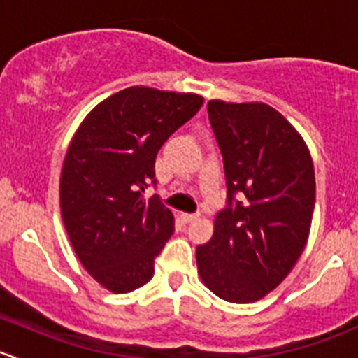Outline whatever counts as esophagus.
Wrapping results in <instances>:
<instances>
[{"mask_svg":"<svg viewBox=\"0 0 358 358\" xmlns=\"http://www.w3.org/2000/svg\"><path fill=\"white\" fill-rule=\"evenodd\" d=\"M182 220H183V223H192V222H196V220H199V215H189V213H183Z\"/></svg>","mask_w":358,"mask_h":358,"instance_id":"1","label":"esophagus"}]
</instances>
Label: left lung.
<instances>
[{
  "label": "left lung",
  "mask_w": 358,
  "mask_h": 358,
  "mask_svg": "<svg viewBox=\"0 0 358 358\" xmlns=\"http://www.w3.org/2000/svg\"><path fill=\"white\" fill-rule=\"evenodd\" d=\"M225 166L229 208L197 246L202 284L230 303H255L287 277L301 256L315 206V171L294 126L263 102L209 100ZM241 199L233 204V196Z\"/></svg>",
  "instance_id": "8db88e82"
}]
</instances>
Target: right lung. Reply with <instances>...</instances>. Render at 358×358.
Masks as SVG:
<instances>
[{
	"label": "right lung",
	"mask_w": 358,
	"mask_h": 358,
	"mask_svg": "<svg viewBox=\"0 0 358 358\" xmlns=\"http://www.w3.org/2000/svg\"><path fill=\"white\" fill-rule=\"evenodd\" d=\"M202 103L196 93L129 86L100 102L72 136L60 211L72 249L103 289L124 294L152 279L175 218L143 194L156 185L159 149Z\"/></svg>",
	"instance_id": "add662e5"
}]
</instances>
